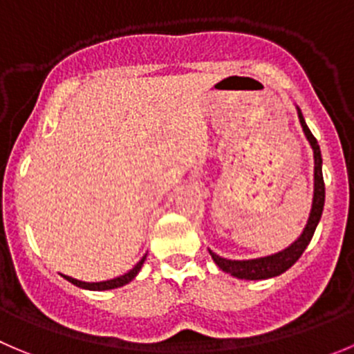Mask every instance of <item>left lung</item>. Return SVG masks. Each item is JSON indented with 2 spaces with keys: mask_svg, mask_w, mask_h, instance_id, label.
<instances>
[{
  "mask_svg": "<svg viewBox=\"0 0 354 354\" xmlns=\"http://www.w3.org/2000/svg\"><path fill=\"white\" fill-rule=\"evenodd\" d=\"M297 114L299 121H301L302 132H304L306 139L309 140V146L313 147V156H315V191H313V205L311 212H309L308 224H306L301 236H299L290 247L278 252V254L268 255V257L248 259V261H231V259H224L221 257V255L215 254V252L208 250L210 252L212 259H214V262L222 269V271L230 272L231 276L240 278V280H268V278L280 276L281 272H285L288 268H292V266L299 261V257H301L302 252L306 250V247L309 245L313 234H315L316 225H318L319 218H322L323 205H325V183H323L322 171V153H319L318 140L315 139L311 130L308 129L304 116H302L299 107Z\"/></svg>",
  "mask_w": 354,
  "mask_h": 354,
  "instance_id": "8db88e82",
  "label": "left lung"
}]
</instances>
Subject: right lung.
<instances>
[{
  "mask_svg": "<svg viewBox=\"0 0 354 354\" xmlns=\"http://www.w3.org/2000/svg\"><path fill=\"white\" fill-rule=\"evenodd\" d=\"M144 261H146V255H144V257L140 259V261L137 262V264L133 266L129 272H124L123 276H118V278H113V280H107V281H95V283H88V281H80V280H76V278H71V276H66V274H62V276L66 278L67 281H71V283L76 285V287H80V288H85V290H113V288L123 287V285L130 283V281H132L133 278L139 274Z\"/></svg>",
  "mask_w": 354,
  "mask_h": 354,
  "instance_id": "1",
  "label": "right lung"
}]
</instances>
